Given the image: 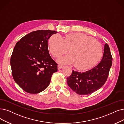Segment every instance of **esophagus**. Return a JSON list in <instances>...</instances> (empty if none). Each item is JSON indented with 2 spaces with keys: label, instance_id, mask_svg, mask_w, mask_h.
I'll return each mask as SVG.
<instances>
[{
  "label": "esophagus",
  "instance_id": "esophagus-1",
  "mask_svg": "<svg viewBox=\"0 0 124 124\" xmlns=\"http://www.w3.org/2000/svg\"><path fill=\"white\" fill-rule=\"evenodd\" d=\"M63 67H64V66H63V65H58V69H60L62 68Z\"/></svg>",
  "mask_w": 124,
  "mask_h": 124
}]
</instances>
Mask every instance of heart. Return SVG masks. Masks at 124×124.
<instances>
[{"label":"heart","instance_id":"b5f03b06","mask_svg":"<svg viewBox=\"0 0 124 124\" xmlns=\"http://www.w3.org/2000/svg\"><path fill=\"white\" fill-rule=\"evenodd\" d=\"M71 54L61 57L62 64L75 63V67L81 70L92 68L101 59L103 50L101 44L95 39L82 33L66 35L65 39L59 34L53 35L49 41V50L58 58L68 51Z\"/></svg>","mask_w":124,"mask_h":124}]
</instances>
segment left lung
Here are the masks:
<instances>
[{"instance_id":"8db88e82","label":"left lung","mask_w":124,"mask_h":124,"mask_svg":"<svg viewBox=\"0 0 124 124\" xmlns=\"http://www.w3.org/2000/svg\"><path fill=\"white\" fill-rule=\"evenodd\" d=\"M112 61L109 47L106 43L100 62L93 68L85 72L72 70V74L67 78L68 86L80 95H88L95 92L106 82L112 65Z\"/></svg>"}]
</instances>
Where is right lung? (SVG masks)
I'll return each mask as SVG.
<instances>
[{"label":"right lung","instance_id":"right-lung-1","mask_svg":"<svg viewBox=\"0 0 124 124\" xmlns=\"http://www.w3.org/2000/svg\"><path fill=\"white\" fill-rule=\"evenodd\" d=\"M57 31L31 32L16 44L10 58L15 82L25 92L37 94L49 86L58 64L51 57L47 40Z\"/></svg>","mask_w":124,"mask_h":124}]
</instances>
